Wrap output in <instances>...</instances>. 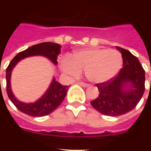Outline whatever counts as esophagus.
<instances>
[{
  "label": "esophagus",
  "mask_w": 151,
  "mask_h": 151,
  "mask_svg": "<svg viewBox=\"0 0 151 151\" xmlns=\"http://www.w3.org/2000/svg\"><path fill=\"white\" fill-rule=\"evenodd\" d=\"M79 84H80L82 87H88V86H89L88 84H86V83H84V82H79Z\"/></svg>",
  "instance_id": "1"
}]
</instances>
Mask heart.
<instances>
[{"mask_svg": "<svg viewBox=\"0 0 151 151\" xmlns=\"http://www.w3.org/2000/svg\"><path fill=\"white\" fill-rule=\"evenodd\" d=\"M122 56L114 49L86 48L73 53L61 64L62 70L77 78L85 71L90 81L103 83L117 75L122 68Z\"/></svg>", "mask_w": 151, "mask_h": 151, "instance_id": "obj_1", "label": "heart"}]
</instances>
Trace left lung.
Masks as SVG:
<instances>
[{
  "mask_svg": "<svg viewBox=\"0 0 151 151\" xmlns=\"http://www.w3.org/2000/svg\"><path fill=\"white\" fill-rule=\"evenodd\" d=\"M122 53L123 67L116 77L97 84L99 97L91 105L102 114L120 116L133 110L145 90V71L131 52L116 46Z\"/></svg>",
  "mask_w": 151,
  "mask_h": 151,
  "instance_id": "obj_1",
  "label": "left lung"
}]
</instances>
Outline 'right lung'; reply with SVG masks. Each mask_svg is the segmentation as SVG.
Segmentation results:
<instances>
[{
  "label": "right lung",
  "mask_w": 151,
  "mask_h": 151,
  "mask_svg": "<svg viewBox=\"0 0 151 151\" xmlns=\"http://www.w3.org/2000/svg\"><path fill=\"white\" fill-rule=\"evenodd\" d=\"M61 52V45L52 42H43L29 47L18 53L6 69L7 93L10 100L21 111L32 117H43L53 112L63 101L68 90V86L62 85L52 79L49 87L39 99L34 103H26L18 100L11 88V75L13 68L22 59L34 55H41L48 58L54 65H57V58Z\"/></svg>",
  "instance_id": "right-lung-1"
}]
</instances>
